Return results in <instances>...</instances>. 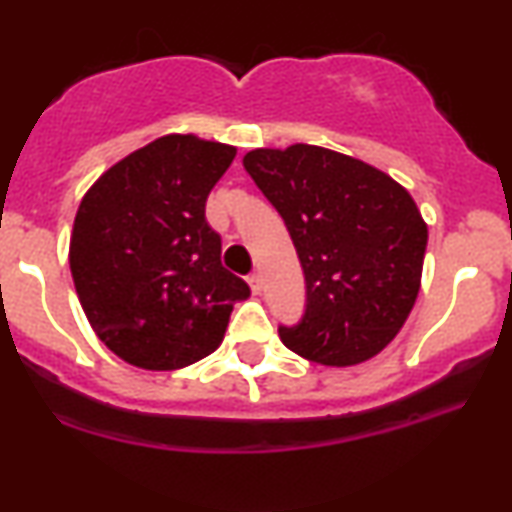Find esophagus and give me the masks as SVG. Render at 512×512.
Segmentation results:
<instances>
[{
    "label": "esophagus",
    "instance_id": "obj_1",
    "mask_svg": "<svg viewBox=\"0 0 512 512\" xmlns=\"http://www.w3.org/2000/svg\"><path fill=\"white\" fill-rule=\"evenodd\" d=\"M248 286H250L252 293L260 295L262 293V276L260 274H250L248 276Z\"/></svg>",
    "mask_w": 512,
    "mask_h": 512
}]
</instances>
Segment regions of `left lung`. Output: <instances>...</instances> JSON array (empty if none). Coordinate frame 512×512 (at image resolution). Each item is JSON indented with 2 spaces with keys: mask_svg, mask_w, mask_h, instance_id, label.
Returning <instances> with one entry per match:
<instances>
[{
  "mask_svg": "<svg viewBox=\"0 0 512 512\" xmlns=\"http://www.w3.org/2000/svg\"><path fill=\"white\" fill-rule=\"evenodd\" d=\"M245 171L286 221L307 283V310L283 346L324 367L379 355L422 286L427 221L412 195L362 159L295 143L257 147Z\"/></svg>",
  "mask_w": 512,
  "mask_h": 512,
  "instance_id": "8db88e82",
  "label": "left lung"
}]
</instances>
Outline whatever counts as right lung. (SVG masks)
I'll return each instance as SVG.
<instances>
[{"label": "right lung", "instance_id": "obj_1", "mask_svg": "<svg viewBox=\"0 0 512 512\" xmlns=\"http://www.w3.org/2000/svg\"><path fill=\"white\" fill-rule=\"evenodd\" d=\"M236 147L169 133L109 166L73 219L69 264L80 307L128 365L171 372L221 346L248 283L221 267L205 205Z\"/></svg>", "mask_w": 512, "mask_h": 512}]
</instances>
